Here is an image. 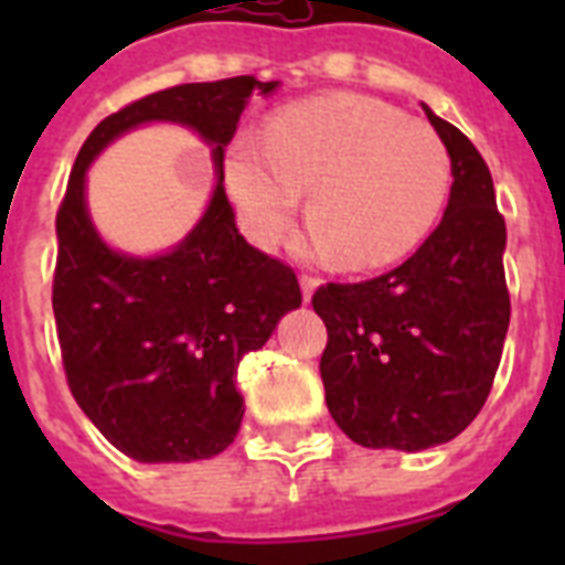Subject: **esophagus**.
<instances>
[{
    "instance_id": "esophagus-1",
    "label": "esophagus",
    "mask_w": 565,
    "mask_h": 565,
    "mask_svg": "<svg viewBox=\"0 0 565 565\" xmlns=\"http://www.w3.org/2000/svg\"><path fill=\"white\" fill-rule=\"evenodd\" d=\"M299 284H301V296H305V301H310L313 290L319 287V278H313V275H301Z\"/></svg>"
}]
</instances>
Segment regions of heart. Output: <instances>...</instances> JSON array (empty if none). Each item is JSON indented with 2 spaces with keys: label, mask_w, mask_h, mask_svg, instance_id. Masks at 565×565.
Instances as JSON below:
<instances>
[{
  "label": "heart",
  "mask_w": 565,
  "mask_h": 565,
  "mask_svg": "<svg viewBox=\"0 0 565 565\" xmlns=\"http://www.w3.org/2000/svg\"><path fill=\"white\" fill-rule=\"evenodd\" d=\"M451 184V158L428 122L372 96L331 93L275 114L266 143L237 135L225 190L255 246L269 248L308 190L310 257L345 269L393 264L428 237Z\"/></svg>",
  "instance_id": "obj_1"
}]
</instances>
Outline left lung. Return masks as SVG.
I'll return each mask as SVG.
<instances>
[{
  "instance_id": "1",
  "label": "left lung",
  "mask_w": 565,
  "mask_h": 565,
  "mask_svg": "<svg viewBox=\"0 0 565 565\" xmlns=\"http://www.w3.org/2000/svg\"><path fill=\"white\" fill-rule=\"evenodd\" d=\"M451 158V193L434 234L402 266L313 292L328 328L326 404L366 448L422 451L481 413L510 326L508 228L472 140L425 105Z\"/></svg>"
}]
</instances>
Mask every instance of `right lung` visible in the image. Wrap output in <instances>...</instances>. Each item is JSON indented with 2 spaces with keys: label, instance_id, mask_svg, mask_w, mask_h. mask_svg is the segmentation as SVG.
Wrapping results in <instances>:
<instances>
[{
  "label": "right lung",
  "instance_id": "obj_1",
  "mask_svg": "<svg viewBox=\"0 0 565 565\" xmlns=\"http://www.w3.org/2000/svg\"><path fill=\"white\" fill-rule=\"evenodd\" d=\"M278 82L237 75L179 84L126 105L93 128L57 211L52 284L66 384L110 446L140 463H190L220 455L243 422L237 366L301 305L296 273L248 246L222 188L225 146L248 99ZM143 121H179L212 146L217 188L179 247L122 256L98 237L83 181L92 158Z\"/></svg>",
  "mask_w": 565,
  "mask_h": 565
}]
</instances>
